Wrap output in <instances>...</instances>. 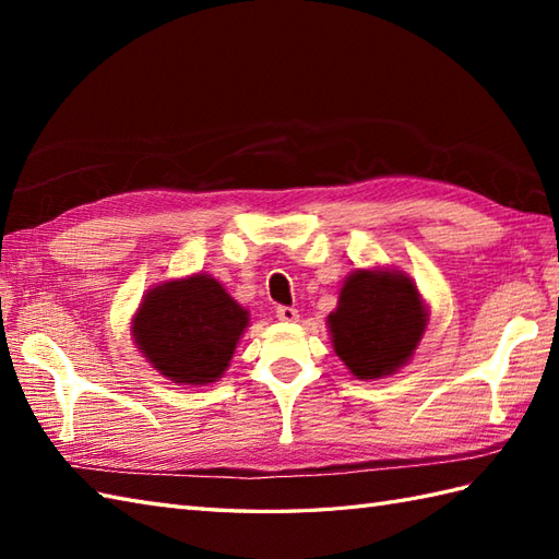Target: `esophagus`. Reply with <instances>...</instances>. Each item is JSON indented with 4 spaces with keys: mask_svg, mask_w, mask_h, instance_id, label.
<instances>
[{
    "mask_svg": "<svg viewBox=\"0 0 559 559\" xmlns=\"http://www.w3.org/2000/svg\"><path fill=\"white\" fill-rule=\"evenodd\" d=\"M276 317L281 319V322H298V310L295 307H288V305H278L276 307Z\"/></svg>",
    "mask_w": 559,
    "mask_h": 559,
    "instance_id": "1",
    "label": "esophagus"
}]
</instances>
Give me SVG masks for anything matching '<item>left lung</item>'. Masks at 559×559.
Wrapping results in <instances>:
<instances>
[{"label": "left lung", "instance_id": "obj_1", "mask_svg": "<svg viewBox=\"0 0 559 559\" xmlns=\"http://www.w3.org/2000/svg\"><path fill=\"white\" fill-rule=\"evenodd\" d=\"M326 322L348 370L358 379H377L408 362L427 312L406 273L358 269L343 283L336 312Z\"/></svg>", "mask_w": 559, "mask_h": 559}]
</instances>
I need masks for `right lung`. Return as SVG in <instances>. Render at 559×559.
I'll return each mask as SVG.
<instances>
[{
    "instance_id": "right-lung-1",
    "label": "right lung",
    "mask_w": 559,
    "mask_h": 559,
    "mask_svg": "<svg viewBox=\"0 0 559 559\" xmlns=\"http://www.w3.org/2000/svg\"><path fill=\"white\" fill-rule=\"evenodd\" d=\"M247 310L216 278L197 273L153 288L132 322L139 350L177 384H209L225 372Z\"/></svg>"
}]
</instances>
